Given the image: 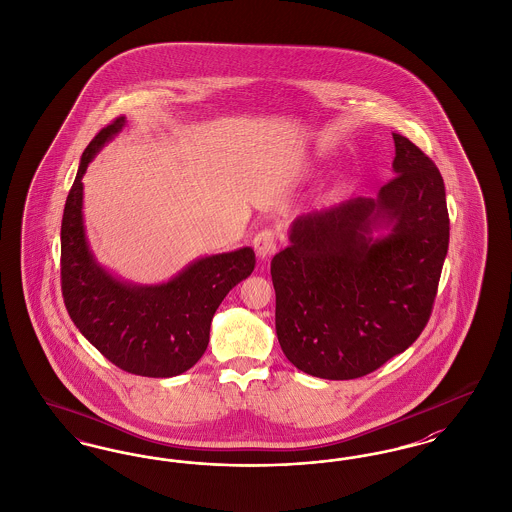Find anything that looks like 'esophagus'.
<instances>
[{
  "label": "esophagus",
  "mask_w": 512,
  "mask_h": 512,
  "mask_svg": "<svg viewBox=\"0 0 512 512\" xmlns=\"http://www.w3.org/2000/svg\"><path fill=\"white\" fill-rule=\"evenodd\" d=\"M253 247L259 259H266L276 253V234L270 228H263L261 232L255 234L253 238Z\"/></svg>",
  "instance_id": "1"
}]
</instances>
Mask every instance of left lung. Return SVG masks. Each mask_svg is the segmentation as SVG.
Wrapping results in <instances>:
<instances>
[{
	"instance_id": "obj_1",
	"label": "left lung",
	"mask_w": 512,
	"mask_h": 512,
	"mask_svg": "<svg viewBox=\"0 0 512 512\" xmlns=\"http://www.w3.org/2000/svg\"><path fill=\"white\" fill-rule=\"evenodd\" d=\"M394 179L377 198L297 217L270 263L276 333L308 375H368L413 345L429 322L450 244L444 179L400 133Z\"/></svg>"
}]
</instances>
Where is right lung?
I'll return each mask as SVG.
<instances>
[{"instance_id": "add662e5", "label": "right lung", "mask_w": 512, "mask_h": 512, "mask_svg": "<svg viewBox=\"0 0 512 512\" xmlns=\"http://www.w3.org/2000/svg\"><path fill=\"white\" fill-rule=\"evenodd\" d=\"M125 123L122 116L106 125L83 150L62 215V297L76 328L104 358L127 373L165 379L204 356L213 314L253 272L255 253L246 246L198 257L162 284H135L101 265L83 223L82 179Z\"/></svg>"}]
</instances>
